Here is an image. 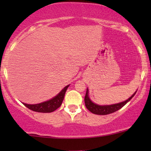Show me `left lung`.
<instances>
[{"instance_id": "left-lung-1", "label": "left lung", "mask_w": 151, "mask_h": 151, "mask_svg": "<svg viewBox=\"0 0 151 151\" xmlns=\"http://www.w3.org/2000/svg\"><path fill=\"white\" fill-rule=\"evenodd\" d=\"M136 91L135 92L131 97L128 99L126 101L121 102V103L115 104H111V105H98L96 104L93 103L91 101V99H89V89H86V92L85 97H84V102H85V106L86 109L91 111V113L94 114H97V115H107V114L114 113V112L116 111L119 110V109L122 108L124 106H125L126 104L129 102L130 100L132 99L134 95L136 94Z\"/></svg>"}]
</instances>
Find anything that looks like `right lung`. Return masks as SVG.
<instances>
[{
    "mask_svg": "<svg viewBox=\"0 0 151 151\" xmlns=\"http://www.w3.org/2000/svg\"><path fill=\"white\" fill-rule=\"evenodd\" d=\"M70 85L66 86L63 89L58 93L55 97L51 99L48 101L42 102V103L37 104H27L22 103L27 108L30 110L36 112H40V113H50L58 109L62 104L65 97V92L67 88Z\"/></svg>",
    "mask_w": 151,
    "mask_h": 151,
    "instance_id": "right-lung-1",
    "label": "right lung"
}]
</instances>
